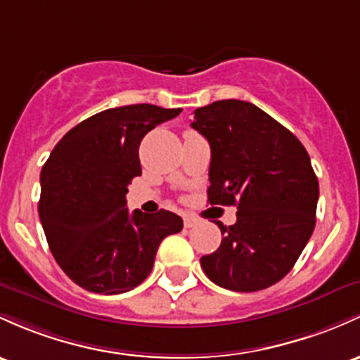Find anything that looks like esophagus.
Here are the masks:
<instances>
[{
	"label": "esophagus",
	"instance_id": "obj_1",
	"mask_svg": "<svg viewBox=\"0 0 360 360\" xmlns=\"http://www.w3.org/2000/svg\"><path fill=\"white\" fill-rule=\"evenodd\" d=\"M198 222L200 220L196 219L195 215H191V213H186V215H184V227L191 229V227H195V225H198Z\"/></svg>",
	"mask_w": 360,
	"mask_h": 360
}]
</instances>
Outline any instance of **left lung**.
I'll return each instance as SVG.
<instances>
[{
    "label": "left lung",
    "mask_w": 360,
    "mask_h": 360,
    "mask_svg": "<svg viewBox=\"0 0 360 360\" xmlns=\"http://www.w3.org/2000/svg\"><path fill=\"white\" fill-rule=\"evenodd\" d=\"M193 128L212 148L210 205H234V225L215 222L222 244L201 256L205 275L236 292L282 280L316 225L319 184L306 148L285 126L246 101H217L195 110Z\"/></svg>",
    "instance_id": "8db88e82"
}]
</instances>
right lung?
Instances as JSON below:
<instances>
[{
	"label": "right lung",
	"instance_id": "right-lung-1",
	"mask_svg": "<svg viewBox=\"0 0 360 360\" xmlns=\"http://www.w3.org/2000/svg\"><path fill=\"white\" fill-rule=\"evenodd\" d=\"M183 109L152 104L102 110L70 129L41 172L39 217L61 270L96 294H122L152 271L162 239L177 234L176 213H133L126 193L140 176L141 140Z\"/></svg>",
	"mask_w": 360,
	"mask_h": 360
}]
</instances>
